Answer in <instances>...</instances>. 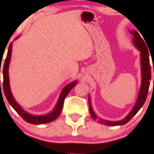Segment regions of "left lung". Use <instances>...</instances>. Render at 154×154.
I'll use <instances>...</instances> for the list:
<instances>
[{"label":"left lung","instance_id":"obj_1","mask_svg":"<svg viewBox=\"0 0 154 154\" xmlns=\"http://www.w3.org/2000/svg\"><path fill=\"white\" fill-rule=\"evenodd\" d=\"M130 33L133 35V43L137 48L140 51V63H141V71H142V82H141L140 89L139 91V95L137 97V100L136 101L135 106L130 111V114H128L125 119L120 121L116 122H111L107 121L100 119L95 114L94 111L92 109V106L91 103L90 98H88V103H89V109L91 115L94 120H98V122L102 125H109V126H117V125H124L128 123L130 119L133 117L138 112L140 108L143 106L145 102H146V98H147L148 89L150 86V80L151 78V65H150L149 61V54H148V51L147 45L143 38H141L140 35L137 31H130ZM154 72V70H153Z\"/></svg>","mask_w":154,"mask_h":154}]
</instances>
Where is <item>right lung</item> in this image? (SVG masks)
<instances>
[{"label": "right lung", "mask_w": 154, "mask_h": 154, "mask_svg": "<svg viewBox=\"0 0 154 154\" xmlns=\"http://www.w3.org/2000/svg\"><path fill=\"white\" fill-rule=\"evenodd\" d=\"M11 50H12V43L9 45L8 47V54H7L6 59L5 60L4 65H3V91H4L5 96H6V99L8 100V103L10 105L14 108V109L17 111V113L22 117V119L24 121L28 123L34 124V125H40V124H45L54 121L61 114V110H62L63 101H64L65 98L69 93V91L77 85V82L75 81L72 82L69 84H68L61 91V95L58 100L57 103H56V107L55 109L51 111L49 114H45V115L43 116H35L32 115V114H29L26 111H25L17 103L14 98L12 95L11 91L10 89V84H9V78H8V65H9L10 60H11ZM1 72V69H0ZM1 83V82H0Z\"/></svg>", "instance_id": "obj_1"}]
</instances>
